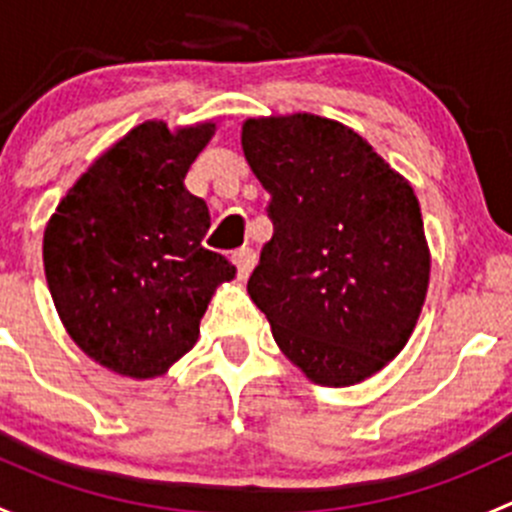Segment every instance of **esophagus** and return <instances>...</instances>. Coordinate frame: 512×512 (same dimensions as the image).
Instances as JSON below:
<instances>
[{"mask_svg":"<svg viewBox=\"0 0 512 512\" xmlns=\"http://www.w3.org/2000/svg\"><path fill=\"white\" fill-rule=\"evenodd\" d=\"M232 262H235V267H237V275L247 277L252 272V267H255L257 255L252 247H237V250L232 252Z\"/></svg>","mask_w":512,"mask_h":512,"instance_id":"1","label":"esophagus"}]
</instances>
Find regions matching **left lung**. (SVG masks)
<instances>
[{"label":"left lung","mask_w":512,"mask_h":512,"mask_svg":"<svg viewBox=\"0 0 512 512\" xmlns=\"http://www.w3.org/2000/svg\"><path fill=\"white\" fill-rule=\"evenodd\" d=\"M242 151L272 220L252 302L314 384H359L404 349L426 299L414 188L359 133L312 113L250 118Z\"/></svg>","instance_id":"8db88e82"}]
</instances>
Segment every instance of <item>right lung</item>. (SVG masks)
Returning <instances> with one entry per match:
<instances>
[{
	"label": "right lung",
	"mask_w": 512,
	"mask_h": 512,
	"mask_svg": "<svg viewBox=\"0 0 512 512\" xmlns=\"http://www.w3.org/2000/svg\"><path fill=\"white\" fill-rule=\"evenodd\" d=\"M215 123L148 121L76 180L44 232V270L69 337L106 369L163 374L193 349L235 265L205 250L210 213L185 173Z\"/></svg>",
	"instance_id": "add662e5"
}]
</instances>
